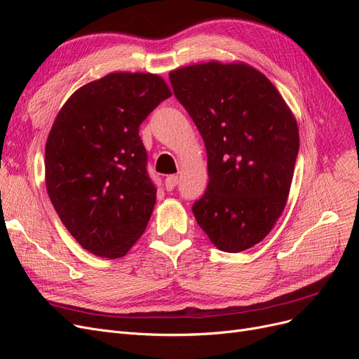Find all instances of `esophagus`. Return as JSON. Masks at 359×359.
Masks as SVG:
<instances>
[{
	"instance_id": "34e87169",
	"label": "esophagus",
	"mask_w": 359,
	"mask_h": 359,
	"mask_svg": "<svg viewBox=\"0 0 359 359\" xmlns=\"http://www.w3.org/2000/svg\"><path fill=\"white\" fill-rule=\"evenodd\" d=\"M177 186H178V177H175V175L166 177V180H165V187H166L168 191H172Z\"/></svg>"
}]
</instances>
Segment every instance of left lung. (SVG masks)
<instances>
[{
	"mask_svg": "<svg viewBox=\"0 0 359 359\" xmlns=\"http://www.w3.org/2000/svg\"><path fill=\"white\" fill-rule=\"evenodd\" d=\"M169 79L208 157V187L193 205L194 219L222 252H244L286 206L299 149L297 119L266 76L243 62L194 64Z\"/></svg>",
	"mask_w": 359,
	"mask_h": 359,
	"instance_id": "left-lung-1",
	"label": "left lung"
}]
</instances>
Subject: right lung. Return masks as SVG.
I'll return each mask as SVG.
<instances>
[{"label":"right lung","mask_w":359,"mask_h":359,"mask_svg":"<svg viewBox=\"0 0 359 359\" xmlns=\"http://www.w3.org/2000/svg\"><path fill=\"white\" fill-rule=\"evenodd\" d=\"M170 97L160 76L111 73L74 91L49 132L45 169L50 202L88 252L123 257L156 205L139 126Z\"/></svg>","instance_id":"obj_1"}]
</instances>
